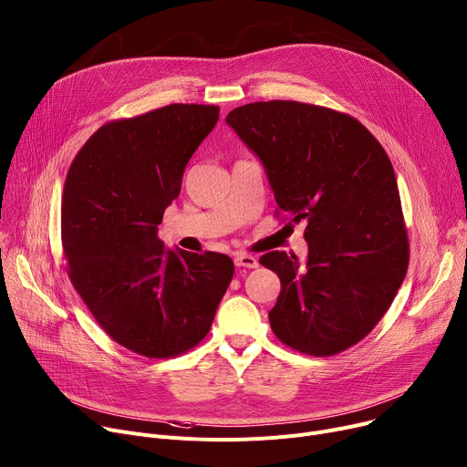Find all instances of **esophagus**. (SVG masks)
I'll use <instances>...</instances> for the list:
<instances>
[{"label":"esophagus","instance_id":"esophagus-1","mask_svg":"<svg viewBox=\"0 0 467 467\" xmlns=\"http://www.w3.org/2000/svg\"><path fill=\"white\" fill-rule=\"evenodd\" d=\"M234 265L236 266H244V268H257L259 261L254 255H247V254H236L234 255Z\"/></svg>","mask_w":467,"mask_h":467}]
</instances>
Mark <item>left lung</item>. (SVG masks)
<instances>
[{
    "instance_id": "8db88e82",
    "label": "left lung",
    "mask_w": 467,
    "mask_h": 467,
    "mask_svg": "<svg viewBox=\"0 0 467 467\" xmlns=\"http://www.w3.org/2000/svg\"><path fill=\"white\" fill-rule=\"evenodd\" d=\"M261 161L279 210L306 223L307 259L270 252L282 291L270 309L285 346L330 357L385 316L410 250L394 169L360 121L296 101H261L225 118Z\"/></svg>"
}]
</instances>
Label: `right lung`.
Returning <instances> with one entry per match:
<instances>
[{
	"mask_svg": "<svg viewBox=\"0 0 467 467\" xmlns=\"http://www.w3.org/2000/svg\"><path fill=\"white\" fill-rule=\"evenodd\" d=\"M217 119V107L169 105L110 121L67 172L61 240L71 282L114 341L150 358L195 348L234 274L223 254L169 250L158 236Z\"/></svg>",
	"mask_w": 467,
	"mask_h": 467,
	"instance_id": "right-lung-1",
	"label": "right lung"
}]
</instances>
